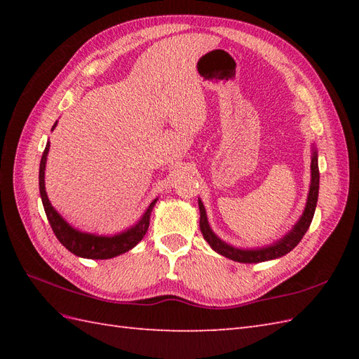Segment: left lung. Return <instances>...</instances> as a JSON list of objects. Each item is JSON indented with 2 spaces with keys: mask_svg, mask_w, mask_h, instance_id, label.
I'll use <instances>...</instances> for the list:
<instances>
[{
  "mask_svg": "<svg viewBox=\"0 0 359 359\" xmlns=\"http://www.w3.org/2000/svg\"><path fill=\"white\" fill-rule=\"evenodd\" d=\"M311 179H310V188H309V196L306 202V208L302 211V216L299 220L293 225L292 230H290L285 236L276 242L270 243V245H265L261 248H238L233 247L230 243L222 241L219 236L211 230L207 211L202 201L199 199V210H201V231L203 234V239L210 243V247L216 251V253L222 255L231 261L242 262V264H257V262H265L271 261V259H278L290 253L297 243L301 242L302 236L307 233L309 226L311 224V219H313L316 203H318V193H319V168H318V151L315 148V143H311Z\"/></svg>",
  "mask_w": 359,
  "mask_h": 359,
  "instance_id": "8db88e82",
  "label": "left lung"
}]
</instances>
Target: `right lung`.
Here are the masks:
<instances>
[{
	"label": "right lung",
	"instance_id": "1",
	"mask_svg": "<svg viewBox=\"0 0 359 359\" xmlns=\"http://www.w3.org/2000/svg\"><path fill=\"white\" fill-rule=\"evenodd\" d=\"M57 121L52 126V131L55 129ZM50 143H46L44 152L41 156L40 162V175H38V180H40V196L41 202L46 211V216H48L49 224L52 226L53 233H55L57 239L60 241L63 247L74 253L79 257L85 259H111L126 253L131 248H134L137 243H139L143 236L147 234L148 226H149V217L152 208L158 199H154L147 211L143 212L142 217L137 220V222L129 226L128 230L120 231L112 236H102V234H94V233H85L80 231L77 228H74L65 217L60 215V212L52 207V203L46 193V184H44V171H46V160H48Z\"/></svg>",
	"mask_w": 359,
	"mask_h": 359
}]
</instances>
